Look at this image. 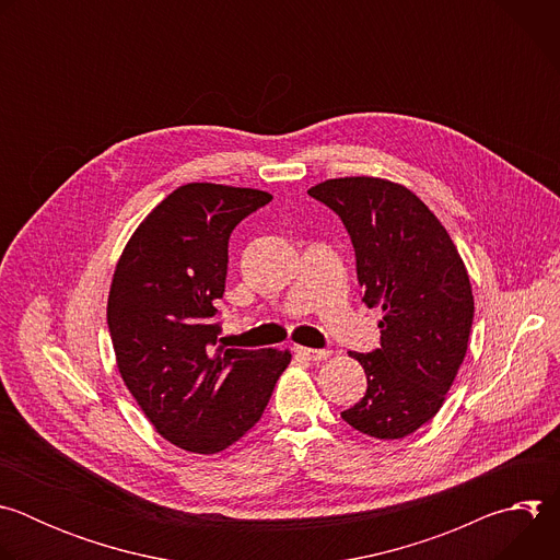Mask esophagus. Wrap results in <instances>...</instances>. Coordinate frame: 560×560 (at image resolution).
<instances>
[{
	"mask_svg": "<svg viewBox=\"0 0 560 560\" xmlns=\"http://www.w3.org/2000/svg\"><path fill=\"white\" fill-rule=\"evenodd\" d=\"M294 352L299 354V357H303V359H307V361H324V359H328L332 352L330 350H314V348H303V346H296L294 348Z\"/></svg>",
	"mask_w": 560,
	"mask_h": 560,
	"instance_id": "34e87169",
	"label": "esophagus"
}]
</instances>
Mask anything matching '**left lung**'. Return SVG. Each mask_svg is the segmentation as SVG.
<instances>
[{"label":"left lung","mask_w":560,"mask_h":560,"mask_svg":"<svg viewBox=\"0 0 560 560\" xmlns=\"http://www.w3.org/2000/svg\"><path fill=\"white\" fill-rule=\"evenodd\" d=\"M307 195L341 217L363 303L381 310V348L350 352L368 376L365 396L341 417L368 436L404 439L441 410L465 359L474 318L467 268L436 214L401 184L339 177Z\"/></svg>","instance_id":"1"}]
</instances>
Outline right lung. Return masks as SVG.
Listing matches in <instances>:
<instances>
[{
  "mask_svg": "<svg viewBox=\"0 0 560 560\" xmlns=\"http://www.w3.org/2000/svg\"><path fill=\"white\" fill-rule=\"evenodd\" d=\"M272 199L255 188L186 184L137 225L115 266L108 330L117 370L154 432L217 454L264 415L290 363L281 350L217 346L234 225Z\"/></svg>",
  "mask_w": 560,
  "mask_h": 560,
  "instance_id": "add662e5",
  "label": "right lung"
}]
</instances>
